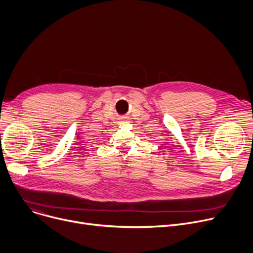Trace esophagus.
Here are the masks:
<instances>
[{
  "label": "esophagus",
  "instance_id": "esophagus-1",
  "mask_svg": "<svg viewBox=\"0 0 253 253\" xmlns=\"http://www.w3.org/2000/svg\"><path fill=\"white\" fill-rule=\"evenodd\" d=\"M128 119H127V117H123L122 118V122H125V121H127Z\"/></svg>",
  "mask_w": 253,
  "mask_h": 253
}]
</instances>
